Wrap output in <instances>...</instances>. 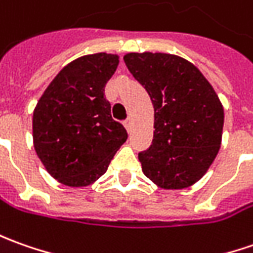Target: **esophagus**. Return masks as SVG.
<instances>
[{"mask_svg":"<svg viewBox=\"0 0 253 253\" xmlns=\"http://www.w3.org/2000/svg\"><path fill=\"white\" fill-rule=\"evenodd\" d=\"M123 125L126 127L127 131H130V130H131V126H133V120H131V118H127V119L123 122Z\"/></svg>","mask_w":253,"mask_h":253,"instance_id":"34e87169","label":"esophagus"}]
</instances>
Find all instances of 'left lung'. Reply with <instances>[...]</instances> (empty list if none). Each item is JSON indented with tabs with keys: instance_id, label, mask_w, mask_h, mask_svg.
<instances>
[{
	"instance_id": "obj_1",
	"label": "left lung",
	"mask_w": 253,
	"mask_h": 253,
	"mask_svg": "<svg viewBox=\"0 0 253 253\" xmlns=\"http://www.w3.org/2000/svg\"><path fill=\"white\" fill-rule=\"evenodd\" d=\"M123 59L155 111L152 144L138 154L144 174L165 190L195 184L220 148L224 111L217 94L181 56L130 52Z\"/></svg>"
}]
</instances>
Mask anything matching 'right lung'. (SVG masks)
I'll list each match as a JSON object with an SVG mask.
<instances>
[{
	"mask_svg": "<svg viewBox=\"0 0 253 253\" xmlns=\"http://www.w3.org/2000/svg\"><path fill=\"white\" fill-rule=\"evenodd\" d=\"M119 56L98 52L68 63L33 112V142L47 171L69 187H87L104 174L127 131L112 119L105 84Z\"/></svg>",
	"mask_w": 253,
	"mask_h": 253,
	"instance_id": "1",
	"label": "right lung"
}]
</instances>
